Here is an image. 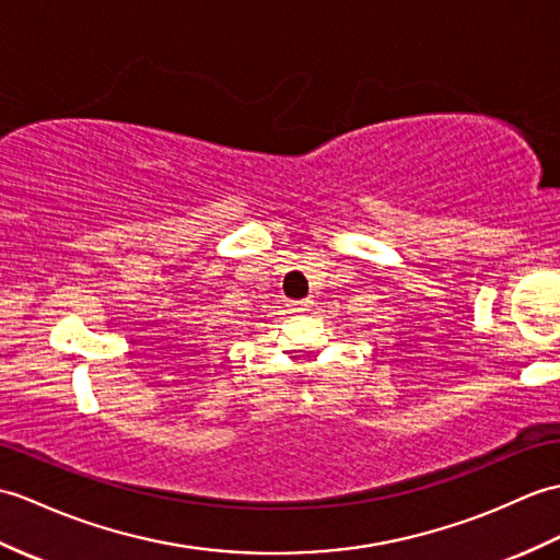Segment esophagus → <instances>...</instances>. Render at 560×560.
Returning <instances> with one entry per match:
<instances>
[{"label":"esophagus","mask_w":560,"mask_h":560,"mask_svg":"<svg viewBox=\"0 0 560 560\" xmlns=\"http://www.w3.org/2000/svg\"><path fill=\"white\" fill-rule=\"evenodd\" d=\"M310 305H312L310 301H291V303H289V310H291V312H298V315H301V312H307V310H310Z\"/></svg>","instance_id":"esophagus-1"}]
</instances>
